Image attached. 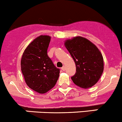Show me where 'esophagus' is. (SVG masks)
Returning <instances> with one entry per match:
<instances>
[{"label": "esophagus", "instance_id": "esophagus-1", "mask_svg": "<svg viewBox=\"0 0 122 122\" xmlns=\"http://www.w3.org/2000/svg\"><path fill=\"white\" fill-rule=\"evenodd\" d=\"M61 69H62V70H63V71H64V70H66V67L63 66V67H61Z\"/></svg>", "mask_w": 122, "mask_h": 122}]
</instances>
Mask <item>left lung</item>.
Returning <instances> with one entry per match:
<instances>
[{"label": "left lung", "mask_w": 122, "mask_h": 122, "mask_svg": "<svg viewBox=\"0 0 122 122\" xmlns=\"http://www.w3.org/2000/svg\"><path fill=\"white\" fill-rule=\"evenodd\" d=\"M64 45L76 64V72L71 78L74 84L83 88L93 87L103 71V58L99 49L79 36L67 40Z\"/></svg>", "instance_id": "8db88e82"}]
</instances>
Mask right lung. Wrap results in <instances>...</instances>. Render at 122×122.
<instances>
[{
    "instance_id": "add662e5",
    "label": "right lung",
    "mask_w": 122,
    "mask_h": 122,
    "mask_svg": "<svg viewBox=\"0 0 122 122\" xmlns=\"http://www.w3.org/2000/svg\"><path fill=\"white\" fill-rule=\"evenodd\" d=\"M51 38L48 35L35 38L25 50L21 60V70L26 84L40 94L52 89L60 76V69L47 55Z\"/></svg>"
}]
</instances>
